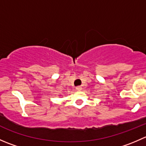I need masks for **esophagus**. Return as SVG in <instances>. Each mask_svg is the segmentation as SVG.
I'll list each match as a JSON object with an SVG mask.
<instances>
[{"label": "esophagus", "instance_id": "esophagus-1", "mask_svg": "<svg viewBox=\"0 0 146 146\" xmlns=\"http://www.w3.org/2000/svg\"><path fill=\"white\" fill-rule=\"evenodd\" d=\"M76 90H78V91L81 90L82 87L81 86H77V87H76Z\"/></svg>", "mask_w": 146, "mask_h": 146}]
</instances>
